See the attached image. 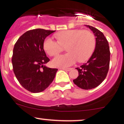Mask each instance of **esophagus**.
Returning a JSON list of instances; mask_svg holds the SVG:
<instances>
[{
  "label": "esophagus",
  "mask_w": 124,
  "mask_h": 124,
  "mask_svg": "<svg viewBox=\"0 0 124 124\" xmlns=\"http://www.w3.org/2000/svg\"><path fill=\"white\" fill-rule=\"evenodd\" d=\"M60 69L63 70H64V71H70L72 70V68H61Z\"/></svg>",
  "instance_id": "34e87169"
}]
</instances>
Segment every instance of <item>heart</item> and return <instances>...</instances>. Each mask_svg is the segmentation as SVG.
I'll use <instances>...</instances> for the list:
<instances>
[{
	"label": "heart",
	"mask_w": 124,
	"mask_h": 124,
	"mask_svg": "<svg viewBox=\"0 0 124 124\" xmlns=\"http://www.w3.org/2000/svg\"><path fill=\"white\" fill-rule=\"evenodd\" d=\"M57 41L50 37L45 39L44 48L50 56L59 54L66 46L68 53L59 55L52 60L54 67H67L78 60L84 62L91 56L95 46V38L89 30L71 29L63 30L56 34Z\"/></svg>",
	"instance_id": "obj_1"
}]
</instances>
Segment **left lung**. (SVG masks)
<instances>
[{"instance_id": "1", "label": "left lung", "mask_w": 124, "mask_h": 124, "mask_svg": "<svg viewBox=\"0 0 124 124\" xmlns=\"http://www.w3.org/2000/svg\"><path fill=\"white\" fill-rule=\"evenodd\" d=\"M85 26L92 30L96 37L95 48L87 62L76 68L79 76L73 82L80 88L90 90L98 86L106 78L109 68L110 52L104 34L91 26Z\"/></svg>"}]
</instances>
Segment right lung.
Here are the masks:
<instances>
[{
    "mask_svg": "<svg viewBox=\"0 0 124 124\" xmlns=\"http://www.w3.org/2000/svg\"><path fill=\"white\" fill-rule=\"evenodd\" d=\"M54 31L42 29L29 30L20 37L14 47L13 71L22 87L31 93L45 90L58 70L44 65L50 61L44 50V40Z\"/></svg>",
    "mask_w": 124,
    "mask_h": 124,
    "instance_id": "obj_1",
    "label": "right lung"
}]
</instances>
